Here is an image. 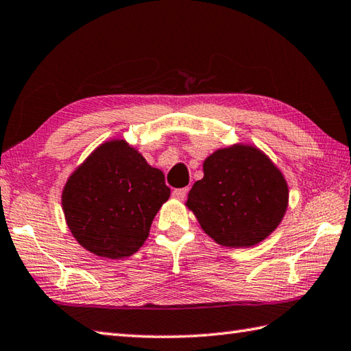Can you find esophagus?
I'll return each mask as SVG.
<instances>
[{"mask_svg":"<svg viewBox=\"0 0 351 351\" xmlns=\"http://www.w3.org/2000/svg\"><path fill=\"white\" fill-rule=\"evenodd\" d=\"M187 193H189V187L173 190V196H175L176 199H180V201H184L185 196H187Z\"/></svg>","mask_w":351,"mask_h":351,"instance_id":"1","label":"esophagus"}]
</instances>
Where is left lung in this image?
Instances as JSON below:
<instances>
[{
  "label": "left lung",
  "mask_w": 351,
  "mask_h": 351,
  "mask_svg": "<svg viewBox=\"0 0 351 351\" xmlns=\"http://www.w3.org/2000/svg\"><path fill=\"white\" fill-rule=\"evenodd\" d=\"M287 202V182L269 156L251 144H232L204 161V178L185 205L216 243L250 248L277 228Z\"/></svg>",
  "instance_id": "1"
}]
</instances>
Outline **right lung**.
<instances>
[{
	"label": "right lung",
	"instance_id": "right-lung-1",
	"mask_svg": "<svg viewBox=\"0 0 351 351\" xmlns=\"http://www.w3.org/2000/svg\"><path fill=\"white\" fill-rule=\"evenodd\" d=\"M169 196L160 169L149 166L125 140H109L68 178L62 208L79 245L117 260L141 248Z\"/></svg>",
	"mask_w": 351,
	"mask_h": 351
}]
</instances>
